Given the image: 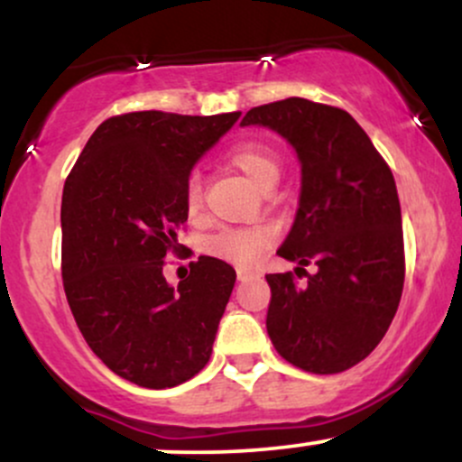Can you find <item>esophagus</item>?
I'll use <instances>...</instances> for the list:
<instances>
[{
    "instance_id": "34e87169",
    "label": "esophagus",
    "mask_w": 462,
    "mask_h": 462,
    "mask_svg": "<svg viewBox=\"0 0 462 462\" xmlns=\"http://www.w3.org/2000/svg\"><path fill=\"white\" fill-rule=\"evenodd\" d=\"M256 272H247V269H236V278L241 280V282H247V280L256 278Z\"/></svg>"
}]
</instances>
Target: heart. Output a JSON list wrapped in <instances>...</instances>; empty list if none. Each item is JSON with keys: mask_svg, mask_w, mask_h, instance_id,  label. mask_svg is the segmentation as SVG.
<instances>
[{"mask_svg": "<svg viewBox=\"0 0 462 462\" xmlns=\"http://www.w3.org/2000/svg\"><path fill=\"white\" fill-rule=\"evenodd\" d=\"M227 162L236 169L238 173L247 178V182L256 189H264L267 184L278 182L280 162L273 150L261 143H241L235 150L227 153ZM187 208L195 215L201 208V187L198 176H193L187 184ZM275 241V230L272 226H249V227H232V230H221L219 235L210 236L204 249L210 256L219 261L241 264V267H252L261 263L272 243Z\"/></svg>", "mask_w": 462, "mask_h": 462, "instance_id": "b5f03b06", "label": "heart"}]
</instances>
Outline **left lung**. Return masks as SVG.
I'll return each mask as SVG.
<instances>
[{"label": "left lung", "instance_id": "1", "mask_svg": "<svg viewBox=\"0 0 462 462\" xmlns=\"http://www.w3.org/2000/svg\"><path fill=\"white\" fill-rule=\"evenodd\" d=\"M241 125L275 132L301 169L295 221L278 256L293 273H269L267 332L284 360L338 374L383 341L404 289V236L389 164L352 115L304 97L252 108ZM312 262L315 274L303 267Z\"/></svg>", "mask_w": 462, "mask_h": 462}]
</instances>
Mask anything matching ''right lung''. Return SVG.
Wrapping results in <instances>:
<instances>
[{
	"mask_svg": "<svg viewBox=\"0 0 462 462\" xmlns=\"http://www.w3.org/2000/svg\"><path fill=\"white\" fill-rule=\"evenodd\" d=\"M241 113L190 116L143 110L104 121L62 190V284L79 332L128 383L171 389L199 374L236 272L213 256L171 286L190 171Z\"/></svg>",
	"mask_w": 462,
	"mask_h": 462,
	"instance_id": "obj_1",
	"label": "right lung"
}]
</instances>
